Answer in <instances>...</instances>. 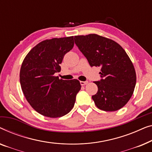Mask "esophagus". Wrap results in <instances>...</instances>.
I'll return each mask as SVG.
<instances>
[{
  "label": "esophagus",
  "instance_id": "esophagus-1",
  "mask_svg": "<svg viewBox=\"0 0 152 152\" xmlns=\"http://www.w3.org/2000/svg\"><path fill=\"white\" fill-rule=\"evenodd\" d=\"M80 83L81 85H83H83H87V83H88V81H80Z\"/></svg>",
  "mask_w": 152,
  "mask_h": 152
}]
</instances>
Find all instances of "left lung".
Masks as SVG:
<instances>
[{"label":"left lung","instance_id":"1","mask_svg":"<svg viewBox=\"0 0 152 152\" xmlns=\"http://www.w3.org/2000/svg\"><path fill=\"white\" fill-rule=\"evenodd\" d=\"M74 41L91 67H100L102 79L92 99L97 107L114 112L125 105L133 94L136 83L134 65L124 49L110 38L98 34L75 36Z\"/></svg>","mask_w":152,"mask_h":152}]
</instances>
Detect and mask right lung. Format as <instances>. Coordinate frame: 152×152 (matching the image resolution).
Here are the masks:
<instances>
[{
  "instance_id": "1",
  "label": "right lung",
  "mask_w": 152,
  "mask_h": 152,
  "mask_svg": "<svg viewBox=\"0 0 152 152\" xmlns=\"http://www.w3.org/2000/svg\"><path fill=\"white\" fill-rule=\"evenodd\" d=\"M74 45V36L45 40L34 47L23 60L21 88L31 107L42 116L58 118L74 107L81 88L79 80H65L54 76L61 72L60 64Z\"/></svg>"
}]
</instances>
